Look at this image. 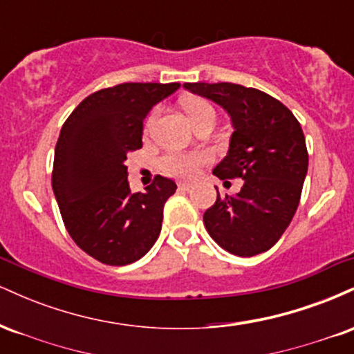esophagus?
I'll return each mask as SVG.
<instances>
[{
	"label": "esophagus",
	"mask_w": 354,
	"mask_h": 354,
	"mask_svg": "<svg viewBox=\"0 0 354 354\" xmlns=\"http://www.w3.org/2000/svg\"><path fill=\"white\" fill-rule=\"evenodd\" d=\"M193 186H191V183H178V189L181 191H189Z\"/></svg>",
	"instance_id": "esophagus-1"
}]
</instances>
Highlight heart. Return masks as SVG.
Returning a JSON list of instances; mask_svg holds the SVG:
<instances>
[{
  "instance_id": "heart-1",
  "label": "heart",
  "mask_w": 354,
  "mask_h": 354,
  "mask_svg": "<svg viewBox=\"0 0 354 354\" xmlns=\"http://www.w3.org/2000/svg\"><path fill=\"white\" fill-rule=\"evenodd\" d=\"M183 108L188 113L194 124H200L206 118H214L213 104L205 98H185L183 100ZM158 111H153L146 120V131H151L154 121H156ZM209 161V154L206 151H193V153H168L160 160L161 171L171 178H183V180H189L194 178L200 171L203 165Z\"/></svg>"
}]
</instances>
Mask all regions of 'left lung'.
Masks as SVG:
<instances>
[{
	"label": "left lung",
	"instance_id": "1",
	"mask_svg": "<svg viewBox=\"0 0 354 354\" xmlns=\"http://www.w3.org/2000/svg\"><path fill=\"white\" fill-rule=\"evenodd\" d=\"M213 100L233 121L230 151L213 169L219 180L241 178L236 196H219L205 211L206 230L223 250L236 256L265 253L290 226L304 178L308 149L299 121L281 101L234 83H185Z\"/></svg>",
	"mask_w": 354,
	"mask_h": 354
}]
</instances>
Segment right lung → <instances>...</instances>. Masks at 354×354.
<instances>
[{
  "label": "right lung",
  "mask_w": 354,
  "mask_h": 354,
  "mask_svg": "<svg viewBox=\"0 0 354 354\" xmlns=\"http://www.w3.org/2000/svg\"><path fill=\"white\" fill-rule=\"evenodd\" d=\"M180 83H121L91 93L73 109L55 148L51 185L64 226L84 253L109 266L151 250L176 183L156 174L131 193L126 154L143 146V121Z\"/></svg>",
  "instance_id": "add662e5"
}]
</instances>
